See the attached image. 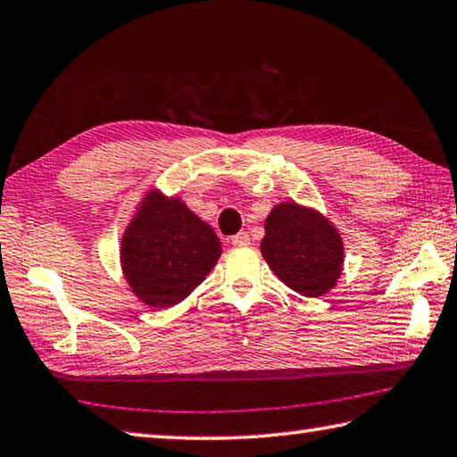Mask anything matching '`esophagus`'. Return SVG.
<instances>
[{
  "instance_id": "1",
  "label": "esophagus",
  "mask_w": 457,
  "mask_h": 457,
  "mask_svg": "<svg viewBox=\"0 0 457 457\" xmlns=\"http://www.w3.org/2000/svg\"><path fill=\"white\" fill-rule=\"evenodd\" d=\"M229 241H231V245H236V247L249 245V236L245 234V231H239V234H236Z\"/></svg>"
}]
</instances>
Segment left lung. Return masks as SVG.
I'll list each match as a JSON object with an SVG mask.
<instances>
[{"mask_svg": "<svg viewBox=\"0 0 457 457\" xmlns=\"http://www.w3.org/2000/svg\"><path fill=\"white\" fill-rule=\"evenodd\" d=\"M262 255L295 293L323 297L343 275L341 231L323 212L297 202L275 204L265 218Z\"/></svg>", "mask_w": 457, "mask_h": 457, "instance_id": "obj_1", "label": "left lung"}]
</instances>
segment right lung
Listing matches in <instances>:
<instances>
[{
  "instance_id": "add662e5",
  "label": "right lung",
  "mask_w": 457,
  "mask_h": 457,
  "mask_svg": "<svg viewBox=\"0 0 457 457\" xmlns=\"http://www.w3.org/2000/svg\"><path fill=\"white\" fill-rule=\"evenodd\" d=\"M120 270L134 297L152 309L182 303L208 277L221 244L178 195L150 187L120 239Z\"/></svg>"
}]
</instances>
